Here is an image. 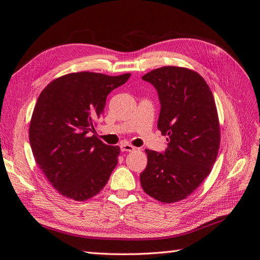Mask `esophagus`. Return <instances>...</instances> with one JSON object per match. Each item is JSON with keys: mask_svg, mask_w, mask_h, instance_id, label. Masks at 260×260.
<instances>
[{"mask_svg": "<svg viewBox=\"0 0 260 260\" xmlns=\"http://www.w3.org/2000/svg\"><path fill=\"white\" fill-rule=\"evenodd\" d=\"M120 151L121 152H133V151H135V147L131 144H121Z\"/></svg>", "mask_w": 260, "mask_h": 260, "instance_id": "obj_1", "label": "esophagus"}]
</instances>
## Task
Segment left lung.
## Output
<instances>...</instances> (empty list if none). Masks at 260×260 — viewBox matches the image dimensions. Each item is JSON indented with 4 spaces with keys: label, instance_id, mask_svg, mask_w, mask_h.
Instances as JSON below:
<instances>
[{
    "label": "left lung",
    "instance_id": "obj_1",
    "mask_svg": "<svg viewBox=\"0 0 260 260\" xmlns=\"http://www.w3.org/2000/svg\"><path fill=\"white\" fill-rule=\"evenodd\" d=\"M142 79L156 88L161 103L157 128L169 143L164 153L145 150L141 185L159 202H178L202 183L218 156L217 106L206 80L191 69L165 66Z\"/></svg>",
    "mask_w": 260,
    "mask_h": 260
}]
</instances>
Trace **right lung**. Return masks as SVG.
I'll return each instance as SVG.
<instances>
[{
	"label": "right lung",
	"mask_w": 260,
	"mask_h": 260,
	"mask_svg": "<svg viewBox=\"0 0 260 260\" xmlns=\"http://www.w3.org/2000/svg\"><path fill=\"white\" fill-rule=\"evenodd\" d=\"M129 77L81 71L53 79L41 91L30 121V145L39 169L61 196L86 201L106 185L120 148L91 133L108 93Z\"/></svg>",
	"instance_id": "right-lung-1"
}]
</instances>
